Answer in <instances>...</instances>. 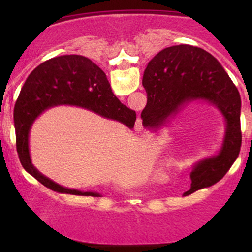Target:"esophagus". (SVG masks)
Masks as SVG:
<instances>
[{"mask_svg":"<svg viewBox=\"0 0 252 252\" xmlns=\"http://www.w3.org/2000/svg\"><path fill=\"white\" fill-rule=\"evenodd\" d=\"M143 129V123H142V120L141 118H137L135 122V130L136 131H141V130Z\"/></svg>","mask_w":252,"mask_h":252,"instance_id":"1","label":"esophagus"}]
</instances>
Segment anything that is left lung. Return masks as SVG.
Here are the masks:
<instances>
[{"label":"left lung","mask_w":252,"mask_h":252,"mask_svg":"<svg viewBox=\"0 0 252 252\" xmlns=\"http://www.w3.org/2000/svg\"><path fill=\"white\" fill-rule=\"evenodd\" d=\"M142 84L147 92L143 126L156 131L186 104L205 100L225 120L222 144L216 155L193 166L190 189L184 194L215 185L228 172L242 146L241 96L220 63L202 48L178 45L158 52L147 65Z\"/></svg>","instance_id":"1"}]
</instances>
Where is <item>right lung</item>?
I'll list each match as a JSON object with an SVG mask.
<instances>
[{
  "mask_svg": "<svg viewBox=\"0 0 252 252\" xmlns=\"http://www.w3.org/2000/svg\"><path fill=\"white\" fill-rule=\"evenodd\" d=\"M58 105H74L91 110L102 117L134 128L136 112L118 100L105 73L89 58L62 56L40 63L28 76L14 109L16 150L22 167L43 186L59 193L100 196L96 192L66 189L33 166L30 154V131L35 118Z\"/></svg>",
  "mask_w": 252,
  "mask_h": 252,
  "instance_id": "1",
  "label": "right lung"
}]
</instances>
